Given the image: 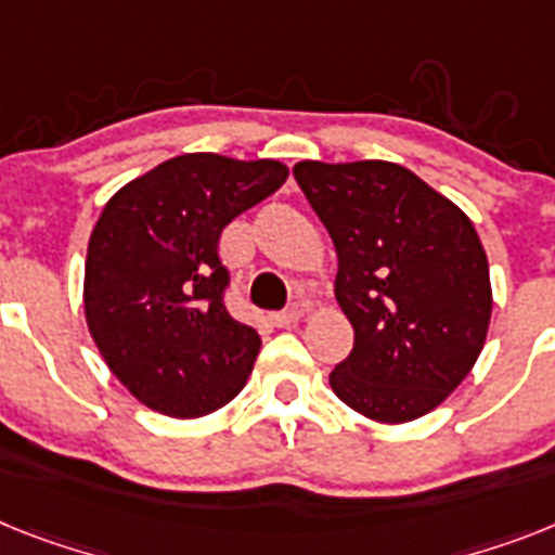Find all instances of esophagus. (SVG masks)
I'll use <instances>...</instances> for the list:
<instances>
[{"instance_id":"obj_1","label":"esophagus","mask_w":555,"mask_h":555,"mask_svg":"<svg viewBox=\"0 0 555 555\" xmlns=\"http://www.w3.org/2000/svg\"><path fill=\"white\" fill-rule=\"evenodd\" d=\"M273 324L276 327H293V324H299V310H287V313H276L273 315Z\"/></svg>"}]
</instances>
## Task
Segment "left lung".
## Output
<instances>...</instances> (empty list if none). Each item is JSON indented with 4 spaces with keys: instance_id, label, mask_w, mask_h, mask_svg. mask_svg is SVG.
Wrapping results in <instances>:
<instances>
[{
    "instance_id": "8db88e82",
    "label": "left lung",
    "mask_w": 555,
    "mask_h": 555,
    "mask_svg": "<svg viewBox=\"0 0 555 555\" xmlns=\"http://www.w3.org/2000/svg\"><path fill=\"white\" fill-rule=\"evenodd\" d=\"M293 177L333 236L335 301L356 333L333 392L370 421H417L486 347L493 293L477 228L398 163L301 160Z\"/></svg>"
}]
</instances>
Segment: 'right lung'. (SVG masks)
<instances>
[{
    "mask_svg": "<svg viewBox=\"0 0 555 555\" xmlns=\"http://www.w3.org/2000/svg\"><path fill=\"white\" fill-rule=\"evenodd\" d=\"M287 175L268 157L189 152L129 180L98 217L83 319L112 375L152 412L203 417L248 380L262 341L222 305L217 242Z\"/></svg>",
    "mask_w": 555,
    "mask_h": 555,
    "instance_id": "right-lung-1",
    "label": "right lung"
}]
</instances>
